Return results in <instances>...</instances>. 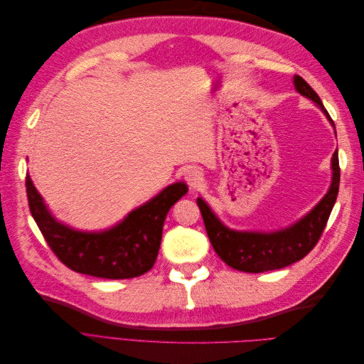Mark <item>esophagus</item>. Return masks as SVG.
Instances as JSON below:
<instances>
[{"label":"esophagus","instance_id":"esophagus-1","mask_svg":"<svg viewBox=\"0 0 364 364\" xmlns=\"http://www.w3.org/2000/svg\"><path fill=\"white\" fill-rule=\"evenodd\" d=\"M185 181L190 185V188H199L203 182V174L197 168H188L185 171Z\"/></svg>","mask_w":364,"mask_h":364}]
</instances>
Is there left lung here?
<instances>
[{
  "mask_svg": "<svg viewBox=\"0 0 364 364\" xmlns=\"http://www.w3.org/2000/svg\"><path fill=\"white\" fill-rule=\"evenodd\" d=\"M296 91L304 97L310 98L323 114L331 121H334L326 112V109L316 94L313 87L308 85L301 75L293 77ZM333 167V182L323 199L318 202L310 213H308L299 222L285 228L277 232H240L226 228L217 215L211 211L203 199H197V205L200 208L203 223L209 241L229 267L247 273H262L269 270H277L287 267L290 264L302 259L313 250L321 238L323 229L328 223L329 214L333 211L340 185V167H338V151L336 150L331 161Z\"/></svg>",
  "mask_w": 364,
  "mask_h": 364,
  "instance_id": "8db88e82",
  "label": "left lung"
}]
</instances>
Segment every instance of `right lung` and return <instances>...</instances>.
I'll use <instances>...</instances> for the list:
<instances>
[{
    "mask_svg": "<svg viewBox=\"0 0 364 364\" xmlns=\"http://www.w3.org/2000/svg\"><path fill=\"white\" fill-rule=\"evenodd\" d=\"M30 213L60 262L68 269L106 279L136 278L156 261L162 226L170 208L188 191L183 182L167 186L105 232H80L59 223L26 176Z\"/></svg>",
    "mask_w": 364,
    "mask_h": 364,
    "instance_id": "right-lung-1",
    "label": "right lung"
}]
</instances>
